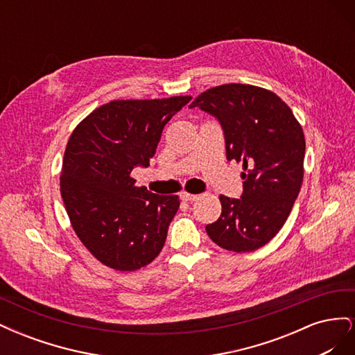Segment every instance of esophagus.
<instances>
[{
  "label": "esophagus",
  "instance_id": "34e87169",
  "mask_svg": "<svg viewBox=\"0 0 355 355\" xmlns=\"http://www.w3.org/2000/svg\"><path fill=\"white\" fill-rule=\"evenodd\" d=\"M180 197V200L182 201H196L198 197L197 196H194V194H188V192H182V194L179 196Z\"/></svg>",
  "mask_w": 355,
  "mask_h": 355
}]
</instances>
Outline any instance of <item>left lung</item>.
Segmentation results:
<instances>
[{
	"label": "left lung",
	"mask_w": 355,
	"mask_h": 355,
	"mask_svg": "<svg viewBox=\"0 0 355 355\" xmlns=\"http://www.w3.org/2000/svg\"><path fill=\"white\" fill-rule=\"evenodd\" d=\"M219 121L227 158L244 167L240 198L220 196L222 213L206 227L225 250L254 252L282 230L304 179L305 137L292 110L270 90L223 84L189 105Z\"/></svg>",
	"instance_id": "8db88e82"
}]
</instances>
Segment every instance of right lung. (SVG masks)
Returning a JSON list of instances; mask_svg holds the SVG:
<instances>
[{"instance_id":"right-lung-1","label":"right lung","mask_w":355,"mask_h":355,"mask_svg":"<svg viewBox=\"0 0 355 355\" xmlns=\"http://www.w3.org/2000/svg\"><path fill=\"white\" fill-rule=\"evenodd\" d=\"M191 99L112 101L72 132L60 194L75 234L103 265L136 271L163 249L179 197L139 188L130 173L149 166L164 125Z\"/></svg>"}]
</instances>
